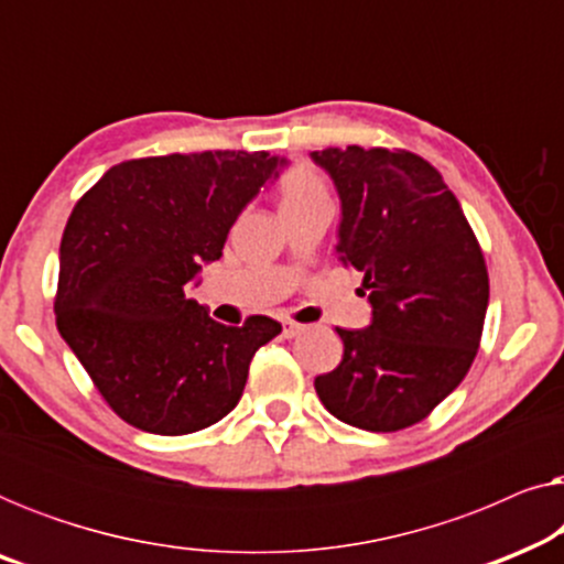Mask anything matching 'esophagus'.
I'll list each match as a JSON object with an SVG mask.
<instances>
[{
	"instance_id": "esophagus-1",
	"label": "esophagus",
	"mask_w": 564,
	"mask_h": 564,
	"mask_svg": "<svg viewBox=\"0 0 564 564\" xmlns=\"http://www.w3.org/2000/svg\"><path fill=\"white\" fill-rule=\"evenodd\" d=\"M305 330V326H300V323H295V321H284L282 323V334L288 336V338H295V336H300Z\"/></svg>"
}]
</instances>
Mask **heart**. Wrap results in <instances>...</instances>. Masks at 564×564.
I'll return each instance as SVG.
<instances>
[{"instance_id":"1","label":"heart","mask_w":564,"mask_h":564,"mask_svg":"<svg viewBox=\"0 0 564 564\" xmlns=\"http://www.w3.org/2000/svg\"><path fill=\"white\" fill-rule=\"evenodd\" d=\"M276 192H280L282 210L284 207H297L315 199H328V184L323 174L307 161H295L290 164L276 180Z\"/></svg>"}]
</instances>
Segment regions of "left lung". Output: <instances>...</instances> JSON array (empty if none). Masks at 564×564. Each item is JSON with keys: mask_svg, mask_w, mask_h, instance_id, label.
Listing matches in <instances>:
<instances>
[{"mask_svg": "<svg viewBox=\"0 0 564 564\" xmlns=\"http://www.w3.org/2000/svg\"><path fill=\"white\" fill-rule=\"evenodd\" d=\"M341 197V264L365 274L372 326L336 328L344 357L315 377L330 415L400 431L426 419L473 367L488 311V267L442 174L405 149L311 153Z\"/></svg>", "mask_w": 564, "mask_h": 564, "instance_id": "obj_1", "label": "left lung"}]
</instances>
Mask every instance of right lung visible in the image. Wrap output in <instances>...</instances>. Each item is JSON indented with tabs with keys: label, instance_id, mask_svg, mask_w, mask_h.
<instances>
[{
	"label": "right lung",
	"instance_id": "add662e5",
	"mask_svg": "<svg viewBox=\"0 0 564 564\" xmlns=\"http://www.w3.org/2000/svg\"><path fill=\"white\" fill-rule=\"evenodd\" d=\"M276 164L267 151L130 159L74 205L56 326L130 426L182 436L218 423L241 400L253 354L282 330L267 315L223 326L187 297Z\"/></svg>",
	"mask_w": 564,
	"mask_h": 564
}]
</instances>
